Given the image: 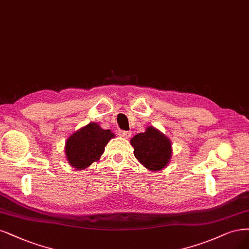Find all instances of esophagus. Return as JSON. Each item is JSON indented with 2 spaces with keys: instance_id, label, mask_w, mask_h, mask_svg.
<instances>
[{
  "instance_id": "34e87169",
  "label": "esophagus",
  "mask_w": 249,
  "mask_h": 249,
  "mask_svg": "<svg viewBox=\"0 0 249 249\" xmlns=\"http://www.w3.org/2000/svg\"><path fill=\"white\" fill-rule=\"evenodd\" d=\"M118 135L123 137V138H124V139H128L132 136V133L126 132V131H118Z\"/></svg>"
}]
</instances>
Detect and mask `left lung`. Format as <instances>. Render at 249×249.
<instances>
[{
    "mask_svg": "<svg viewBox=\"0 0 249 249\" xmlns=\"http://www.w3.org/2000/svg\"><path fill=\"white\" fill-rule=\"evenodd\" d=\"M131 144L135 158L150 171L164 169L172 157L170 139L153 126H148L144 133L134 136Z\"/></svg>",
    "mask_w": 249,
    "mask_h": 249,
    "instance_id": "left-lung-1",
    "label": "left lung"
}]
</instances>
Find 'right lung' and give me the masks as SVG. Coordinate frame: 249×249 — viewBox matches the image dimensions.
<instances>
[{"instance_id":"obj_1","label":"right lung","mask_w":249,"mask_h":249,"mask_svg":"<svg viewBox=\"0 0 249 249\" xmlns=\"http://www.w3.org/2000/svg\"><path fill=\"white\" fill-rule=\"evenodd\" d=\"M115 135L110 130H103L97 123H90L72 134L66 142V157L76 170L89 167L100 160L107 143Z\"/></svg>"}]
</instances>
